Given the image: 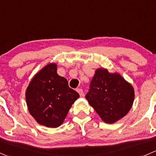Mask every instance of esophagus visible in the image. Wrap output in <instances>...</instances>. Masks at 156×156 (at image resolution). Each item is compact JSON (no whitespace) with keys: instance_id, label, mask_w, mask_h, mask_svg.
Listing matches in <instances>:
<instances>
[{"instance_id":"34e87169","label":"esophagus","mask_w":156,"mask_h":156,"mask_svg":"<svg viewBox=\"0 0 156 156\" xmlns=\"http://www.w3.org/2000/svg\"><path fill=\"white\" fill-rule=\"evenodd\" d=\"M77 91H78V93L79 94V95L81 97L83 96V90L81 88H78L77 89Z\"/></svg>"}]
</instances>
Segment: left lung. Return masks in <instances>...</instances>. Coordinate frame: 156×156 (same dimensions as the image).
Instances as JSON below:
<instances>
[{"mask_svg": "<svg viewBox=\"0 0 156 156\" xmlns=\"http://www.w3.org/2000/svg\"><path fill=\"white\" fill-rule=\"evenodd\" d=\"M86 99L103 121L113 123L127 114L134 101V89L119 74L98 69Z\"/></svg>", "mask_w": 156, "mask_h": 156, "instance_id": "1", "label": "left lung"}]
</instances>
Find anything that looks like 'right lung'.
<instances>
[{"label":"right lung","mask_w":156,"mask_h":156,"mask_svg":"<svg viewBox=\"0 0 156 156\" xmlns=\"http://www.w3.org/2000/svg\"><path fill=\"white\" fill-rule=\"evenodd\" d=\"M79 94L70 88L67 79L57 74V66L49 64L29 84L26 100L30 114L40 124L55 128L64 121Z\"/></svg>","instance_id":"right-lung-1"}]
</instances>
